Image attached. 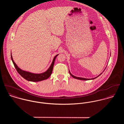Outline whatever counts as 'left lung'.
<instances>
[{
  "mask_svg": "<svg viewBox=\"0 0 124 124\" xmlns=\"http://www.w3.org/2000/svg\"><path fill=\"white\" fill-rule=\"evenodd\" d=\"M69 73H70V75H71V76L73 77V78H75V79H78V80H92V79H95V78H96L97 77H98L99 76H100L102 73H101L100 75H99L97 77H95V78H92V79H87V78H81V77H76V76H74V75H73L71 73V72H70V71H69Z\"/></svg>",
  "mask_w": 124,
  "mask_h": 124,
  "instance_id": "obj_1",
  "label": "left lung"
}]
</instances>
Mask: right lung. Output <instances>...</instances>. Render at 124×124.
Returning <instances> with one entry per match:
<instances>
[{
	"mask_svg": "<svg viewBox=\"0 0 124 124\" xmlns=\"http://www.w3.org/2000/svg\"><path fill=\"white\" fill-rule=\"evenodd\" d=\"M58 55V54L56 55L53 58V62L49 68V69L45 71L44 72L41 73H31L30 72H28L27 71H23L20 69L17 64L15 63L14 61L13 60L12 55L11 54V60L13 63V64L17 71L18 73L25 79H26L27 81H31V82H39L41 81L42 80H44L46 79H47L51 75L52 71L53 70V66H54V63L55 62V60L57 56Z\"/></svg>",
	"mask_w": 124,
	"mask_h": 124,
	"instance_id": "obj_1",
	"label": "right lung"
}]
</instances>
